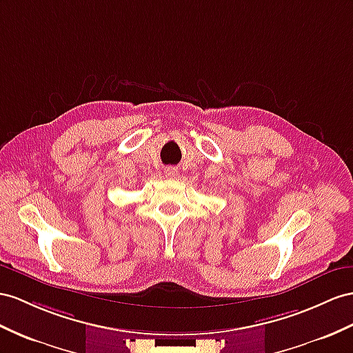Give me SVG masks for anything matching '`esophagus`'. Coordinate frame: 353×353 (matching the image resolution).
Wrapping results in <instances>:
<instances>
[{
  "mask_svg": "<svg viewBox=\"0 0 353 353\" xmlns=\"http://www.w3.org/2000/svg\"><path fill=\"white\" fill-rule=\"evenodd\" d=\"M164 173H165V176H167V177L173 179V177H176V176H177V170H176V168H173V167H167V168L164 170Z\"/></svg>",
  "mask_w": 353,
  "mask_h": 353,
  "instance_id": "obj_1",
  "label": "esophagus"
}]
</instances>
